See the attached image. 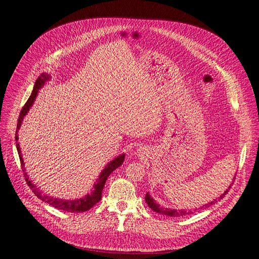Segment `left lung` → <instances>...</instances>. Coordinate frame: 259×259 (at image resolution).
Returning a JSON list of instances; mask_svg holds the SVG:
<instances>
[{
  "mask_svg": "<svg viewBox=\"0 0 259 259\" xmlns=\"http://www.w3.org/2000/svg\"><path fill=\"white\" fill-rule=\"evenodd\" d=\"M234 181H235V178H234ZM234 181H233V183H234ZM232 183V184H233ZM231 189V186L226 190L225 191V193H223L220 197H219V199H214V200H212L211 202H209V203H206L205 206H202V208H200V209H206V208H208V207H210V206H212V205H214V203H216L217 202V200H220V199H222V198H224L225 197V195L229 192V190ZM145 200H146V202L148 203V206L150 207L153 211H155L156 213H159V214H162V215H166V216H169V217H181V216H185V215H189V214H193V212H191V211H187V210H171V209H168V208H164V207H160L159 205H157V203L153 200V198L149 195V193H147L146 194V196H145Z\"/></svg>",
  "mask_w": 259,
  "mask_h": 259,
  "instance_id": "obj_1",
  "label": "left lung"
}]
</instances>
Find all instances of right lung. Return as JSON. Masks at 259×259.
I'll list each match as a JSON object with an SVG mask.
<instances>
[{
  "instance_id": "right-lung-1",
  "label": "right lung",
  "mask_w": 259,
  "mask_h": 259,
  "mask_svg": "<svg viewBox=\"0 0 259 259\" xmlns=\"http://www.w3.org/2000/svg\"><path fill=\"white\" fill-rule=\"evenodd\" d=\"M47 78H48V76H45L43 74L42 76L36 79L31 95L29 97L28 101H27L26 104L24 105V107L22 108L19 119H18L17 131H16V141H19V130H20V127H21V124H22L24 116L27 114V112L29 111L30 107L32 106V104L35 100V97H36V94L38 92V89L42 87V85L45 83V80ZM17 149H18V152H19V157H20V161H21V166H22V170H23V173H24L25 181H26L27 184H28L29 188L32 190V192L35 194V196H37L40 200H43V201L49 203L50 206H52L54 208H57L59 210H63L65 212H70V213H80V212L88 211L89 209H91L95 205V203L99 202L102 198V191H103V188L106 184L108 176L111 174V172L113 170L118 168L125 159V154H121V155L117 156L116 158H114L112 161L109 162V164L106 166V168L102 171L101 175L99 176L98 182L94 184V190H92L91 193L88 194L87 196H85L84 198L75 199V200H63V199L53 198V197L42 194V192L39 191L38 188H36L34 185L31 184V182L29 181V178H27V174L25 173L24 162H23L22 153H21V149H20L19 144H17Z\"/></svg>"
}]
</instances>
